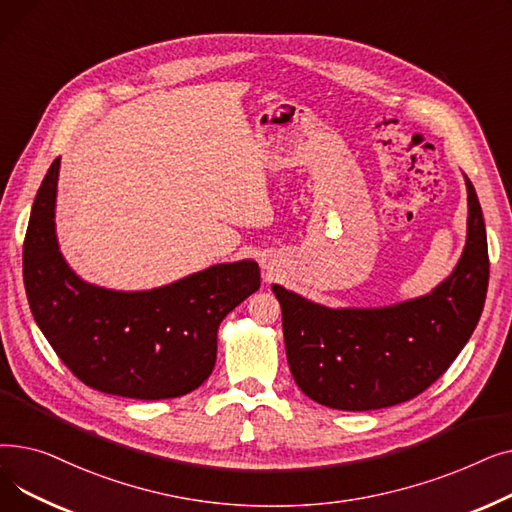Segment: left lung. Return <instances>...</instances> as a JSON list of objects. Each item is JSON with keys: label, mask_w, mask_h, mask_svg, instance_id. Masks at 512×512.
<instances>
[{"label": "left lung", "mask_w": 512, "mask_h": 512, "mask_svg": "<svg viewBox=\"0 0 512 512\" xmlns=\"http://www.w3.org/2000/svg\"><path fill=\"white\" fill-rule=\"evenodd\" d=\"M467 245L454 272L425 297L380 309H328L274 284L286 357L297 386L340 411L407 402L459 357L483 311L490 280L486 224L465 176Z\"/></svg>", "instance_id": "left-lung-1"}]
</instances>
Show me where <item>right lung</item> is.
<instances>
[{
    "label": "right lung",
    "instance_id": "1",
    "mask_svg": "<svg viewBox=\"0 0 512 512\" xmlns=\"http://www.w3.org/2000/svg\"><path fill=\"white\" fill-rule=\"evenodd\" d=\"M58 172L60 157L39 186L22 249L26 299L43 336L93 390L137 400L193 392L213 371L222 319L259 288V265H213L143 292L87 284L58 249Z\"/></svg>",
    "mask_w": 512,
    "mask_h": 512
}]
</instances>
